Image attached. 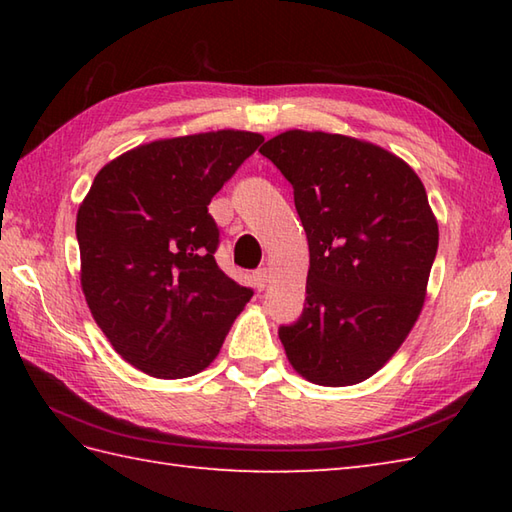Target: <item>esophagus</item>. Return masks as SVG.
Returning <instances> with one entry per match:
<instances>
[{"instance_id": "esophagus-1", "label": "esophagus", "mask_w": 512, "mask_h": 512, "mask_svg": "<svg viewBox=\"0 0 512 512\" xmlns=\"http://www.w3.org/2000/svg\"><path fill=\"white\" fill-rule=\"evenodd\" d=\"M253 281H255V288L262 292L266 286H268V281H270V270L268 268H259V270H255L253 273Z\"/></svg>"}]
</instances>
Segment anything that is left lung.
<instances>
[{
	"label": "left lung",
	"instance_id": "left-lung-1",
	"mask_svg": "<svg viewBox=\"0 0 512 512\" xmlns=\"http://www.w3.org/2000/svg\"><path fill=\"white\" fill-rule=\"evenodd\" d=\"M295 189L310 248L306 306L279 325L288 361L325 387L363 383L416 323L438 222L407 162L350 136L292 129L259 149Z\"/></svg>",
	"mask_w": 512,
	"mask_h": 512
}]
</instances>
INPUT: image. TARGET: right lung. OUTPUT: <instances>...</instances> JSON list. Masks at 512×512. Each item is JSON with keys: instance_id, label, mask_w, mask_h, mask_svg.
<instances>
[{"instance_id": "1", "label": "right lung", "mask_w": 512, "mask_h": 512, "mask_svg": "<svg viewBox=\"0 0 512 512\" xmlns=\"http://www.w3.org/2000/svg\"><path fill=\"white\" fill-rule=\"evenodd\" d=\"M264 136L156 140L105 165L76 215L81 286L129 365L156 378L202 372L253 290L224 275L209 204Z\"/></svg>"}]
</instances>
